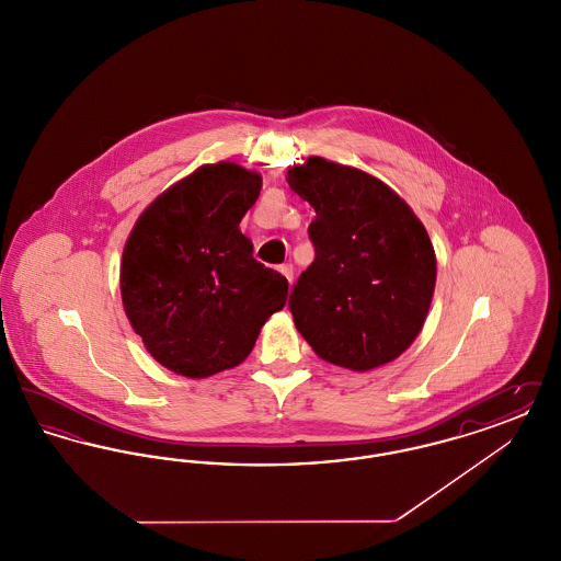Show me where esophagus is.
Returning a JSON list of instances; mask_svg holds the SVG:
<instances>
[{"label":"esophagus","mask_w":561,"mask_h":561,"mask_svg":"<svg viewBox=\"0 0 561 561\" xmlns=\"http://www.w3.org/2000/svg\"><path fill=\"white\" fill-rule=\"evenodd\" d=\"M279 273H282V275H284V277H286V279H288V284H293V282H294L293 265H282V267H279Z\"/></svg>","instance_id":"obj_1"}]
</instances>
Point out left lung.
<instances>
[{"instance_id": "1", "label": "left lung", "mask_w": 561, "mask_h": 561, "mask_svg": "<svg viewBox=\"0 0 561 561\" xmlns=\"http://www.w3.org/2000/svg\"><path fill=\"white\" fill-rule=\"evenodd\" d=\"M309 202L316 261L300 273L294 325L321 359L368 373L398 359L427 320L437 261L425 225L373 174L323 158L286 176Z\"/></svg>"}]
</instances>
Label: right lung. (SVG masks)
Segmentation results:
<instances>
[{
  "label": "right lung",
  "instance_id": "right-lung-1",
  "mask_svg": "<svg viewBox=\"0 0 561 561\" xmlns=\"http://www.w3.org/2000/svg\"><path fill=\"white\" fill-rule=\"evenodd\" d=\"M263 187L236 161L199 165L160 193L124 245L119 288L134 332L163 368L206 378L240 366L288 279L240 231Z\"/></svg>",
  "mask_w": 561,
  "mask_h": 561
}]
</instances>
